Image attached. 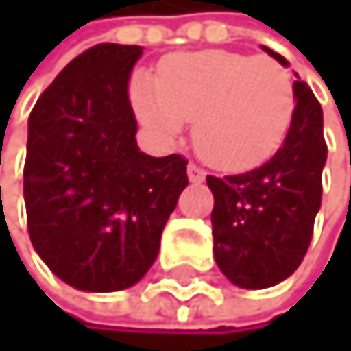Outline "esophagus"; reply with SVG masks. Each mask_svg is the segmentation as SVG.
I'll return each mask as SVG.
<instances>
[{"label":"esophagus","instance_id":"obj_1","mask_svg":"<svg viewBox=\"0 0 351 351\" xmlns=\"http://www.w3.org/2000/svg\"><path fill=\"white\" fill-rule=\"evenodd\" d=\"M186 176H189V182H193V184L204 182V171L199 167H195V165L186 167Z\"/></svg>","mask_w":351,"mask_h":351}]
</instances>
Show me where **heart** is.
Listing matches in <instances>:
<instances>
[{"instance_id": "1", "label": "heart", "mask_w": 351, "mask_h": 351, "mask_svg": "<svg viewBox=\"0 0 351 351\" xmlns=\"http://www.w3.org/2000/svg\"><path fill=\"white\" fill-rule=\"evenodd\" d=\"M132 99L141 123L162 138L195 118L199 154L221 171H248L275 156L297 105L279 61L228 50L169 56L160 76L136 74Z\"/></svg>"}]
</instances>
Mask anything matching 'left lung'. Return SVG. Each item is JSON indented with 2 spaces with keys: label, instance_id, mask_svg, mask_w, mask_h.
Here are the masks:
<instances>
[{
  "label": "left lung",
  "instance_id": "1",
  "mask_svg": "<svg viewBox=\"0 0 351 351\" xmlns=\"http://www.w3.org/2000/svg\"><path fill=\"white\" fill-rule=\"evenodd\" d=\"M261 50L288 68L281 54L266 45ZM295 101L290 132L266 165L241 176L206 178L215 199V264L237 288L277 286L299 268L310 246L328 147L323 110L308 83L295 81Z\"/></svg>",
  "mask_w": 351,
  "mask_h": 351
}]
</instances>
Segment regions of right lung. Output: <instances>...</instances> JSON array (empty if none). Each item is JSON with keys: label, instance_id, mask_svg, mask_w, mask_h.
I'll return each mask as SVG.
<instances>
[{"label": "right lung", "instance_id": "add662e5", "mask_svg": "<svg viewBox=\"0 0 351 351\" xmlns=\"http://www.w3.org/2000/svg\"><path fill=\"white\" fill-rule=\"evenodd\" d=\"M141 45L101 43L76 56L28 118L23 199L37 255L83 292L141 281L189 184L182 156L136 143L130 76Z\"/></svg>", "mask_w": 351, "mask_h": 351}]
</instances>
